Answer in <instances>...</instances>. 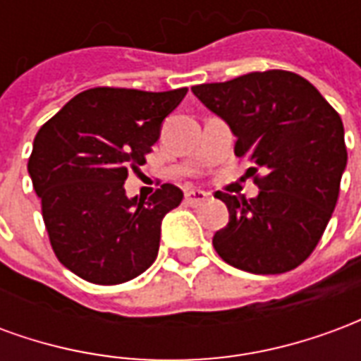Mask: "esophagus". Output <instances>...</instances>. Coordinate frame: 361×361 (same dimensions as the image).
I'll list each match as a JSON object with an SVG mask.
<instances>
[{
  "instance_id": "obj_1",
  "label": "esophagus",
  "mask_w": 361,
  "mask_h": 361,
  "mask_svg": "<svg viewBox=\"0 0 361 361\" xmlns=\"http://www.w3.org/2000/svg\"><path fill=\"white\" fill-rule=\"evenodd\" d=\"M207 199H209V195L204 191H199V189H191L185 193V203L188 204H203Z\"/></svg>"
}]
</instances>
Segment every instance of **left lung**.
I'll return each instance as SVG.
<instances>
[{
    "label": "left lung",
    "instance_id": "obj_1",
    "mask_svg": "<svg viewBox=\"0 0 361 361\" xmlns=\"http://www.w3.org/2000/svg\"><path fill=\"white\" fill-rule=\"evenodd\" d=\"M238 137L235 157L255 166V199L216 191L230 212L212 245L228 265L280 274L317 247L338 201L346 168L338 111L310 81L282 69L191 87ZM264 170L258 173V168Z\"/></svg>",
    "mask_w": 361,
    "mask_h": 361
}]
</instances>
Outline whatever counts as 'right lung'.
<instances>
[{
	"label": "right lung",
	"mask_w": 361,
	"mask_h": 361,
	"mask_svg": "<svg viewBox=\"0 0 361 361\" xmlns=\"http://www.w3.org/2000/svg\"><path fill=\"white\" fill-rule=\"evenodd\" d=\"M188 89L82 90L36 133L32 188L59 263L82 280L111 286L139 276L158 255L160 224L183 199L164 183L149 199H127V173L147 160L168 114Z\"/></svg>",
	"instance_id": "right-lung-1"
}]
</instances>
